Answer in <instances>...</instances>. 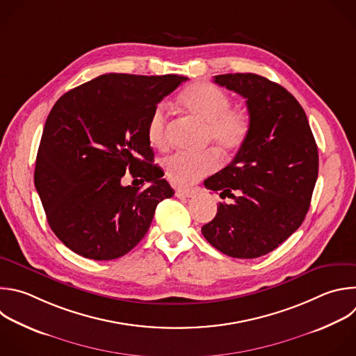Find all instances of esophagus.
Masks as SVG:
<instances>
[{"label":"esophagus","instance_id":"esophagus-1","mask_svg":"<svg viewBox=\"0 0 356 356\" xmlns=\"http://www.w3.org/2000/svg\"><path fill=\"white\" fill-rule=\"evenodd\" d=\"M194 190H188V188H177L176 190V197L177 198H190L194 195Z\"/></svg>","mask_w":356,"mask_h":356}]
</instances>
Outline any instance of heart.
<instances>
[{"label":"heart","instance_id":"heart-1","mask_svg":"<svg viewBox=\"0 0 356 356\" xmlns=\"http://www.w3.org/2000/svg\"><path fill=\"white\" fill-rule=\"evenodd\" d=\"M179 104L205 124L207 143H213L222 155H234L246 145L252 134V117L245 108L230 107V97L225 90L208 82H194L179 95ZM147 134L154 147H168V114L163 104H158L151 113ZM219 163V155L213 149L198 154L180 151L165 159L163 170L172 184L187 187L213 173Z\"/></svg>","mask_w":356,"mask_h":356}]
</instances>
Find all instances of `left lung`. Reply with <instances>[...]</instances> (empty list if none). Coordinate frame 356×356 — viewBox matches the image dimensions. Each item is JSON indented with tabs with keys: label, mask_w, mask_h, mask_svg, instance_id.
<instances>
[{
	"label": "left lung",
	"mask_w": 356,
	"mask_h": 356,
	"mask_svg": "<svg viewBox=\"0 0 356 356\" xmlns=\"http://www.w3.org/2000/svg\"><path fill=\"white\" fill-rule=\"evenodd\" d=\"M213 82L246 99L252 134L246 145L204 186L219 202L201 227L216 250L257 259L302 225L318 175V152L305 110L284 86L257 74L215 75Z\"/></svg>",
	"instance_id": "1"
}]
</instances>
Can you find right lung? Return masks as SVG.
I'll list each match as a JSON object with an SVG mask.
<instances>
[{
	"instance_id": "obj_1",
	"label": "right lung",
	"mask_w": 356,
	"mask_h": 356,
	"mask_svg": "<svg viewBox=\"0 0 356 356\" xmlns=\"http://www.w3.org/2000/svg\"><path fill=\"white\" fill-rule=\"evenodd\" d=\"M184 81L180 75L104 74L53 106L35 186L51 230L74 253L90 260L127 254L148 232L156 205L175 194L152 163L147 127L158 103ZM126 171L138 186L121 184ZM144 182L149 186L143 188Z\"/></svg>"
}]
</instances>
